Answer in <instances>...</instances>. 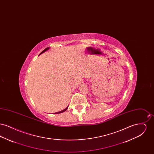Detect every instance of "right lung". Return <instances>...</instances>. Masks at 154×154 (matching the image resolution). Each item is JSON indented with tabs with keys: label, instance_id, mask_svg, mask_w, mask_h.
<instances>
[{
	"label": "right lung",
	"instance_id": "right-lung-1",
	"mask_svg": "<svg viewBox=\"0 0 154 154\" xmlns=\"http://www.w3.org/2000/svg\"><path fill=\"white\" fill-rule=\"evenodd\" d=\"M50 49V48L49 47H47V48H46L45 50H44L39 55H40V54H43V52H44L45 51H47L48 50H49ZM68 106L66 107L65 109H64L63 110H62V111H59V112H55V113H54V114H59V113H62V112H64V111H65L67 109H68Z\"/></svg>",
	"mask_w": 154,
	"mask_h": 154
}]
</instances>
